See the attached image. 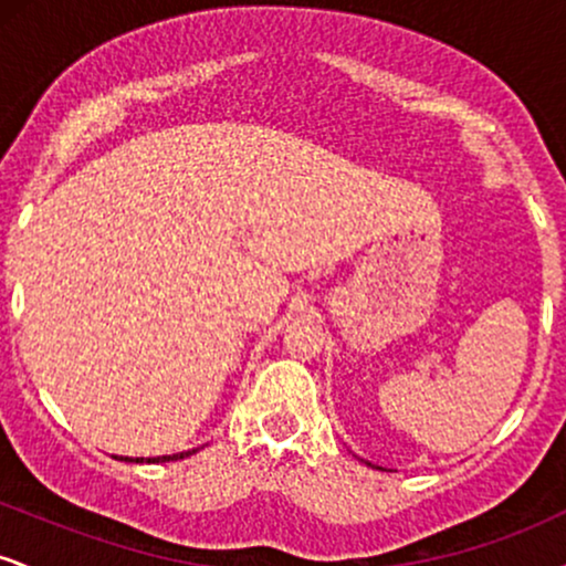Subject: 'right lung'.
Returning a JSON list of instances; mask_svg holds the SVG:
<instances>
[{
    "label": "right lung",
    "instance_id": "right-lung-1",
    "mask_svg": "<svg viewBox=\"0 0 566 566\" xmlns=\"http://www.w3.org/2000/svg\"><path fill=\"white\" fill-rule=\"evenodd\" d=\"M197 450H191V452H180V454H165V458H148V463H167V460H184V458H188V454H193ZM127 460V458H125ZM135 463H143V458L140 460H135Z\"/></svg>",
    "mask_w": 566,
    "mask_h": 566
}]
</instances>
